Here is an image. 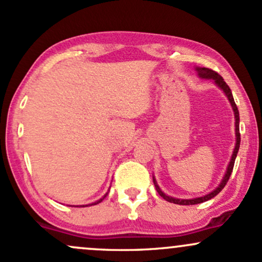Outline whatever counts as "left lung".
<instances>
[{
	"label": "left lung",
	"instance_id": "1",
	"mask_svg": "<svg viewBox=\"0 0 262 262\" xmlns=\"http://www.w3.org/2000/svg\"><path fill=\"white\" fill-rule=\"evenodd\" d=\"M198 75H200V77H202V79H212L214 80V82L217 83V85L221 87L222 90L225 92V95L228 96V100L230 101L231 103V107H233V111H234V114H235V132H236V144H235V149H234V152H233V156H231L230 159V162H229V166H228L227 169V173H225V176L223 177V180H222L221 185L218 186L217 188L214 189V191H212L210 193L206 194V196L203 197H198V198H192V200H177V198H172L170 196H166V194L164 193V192L161 191L160 188H159L158 183H156L155 179L152 180L154 181V185H155V188L156 191H158V193L160 194V196L164 198V200H166L167 202H171V203H175V204H182V206H189V204H198V203H202V202H206V201L210 200V198L215 197L219 192L222 191L225 187V185H227L228 180H229V177L231 175V172H233V167H234V162H235V158H236V154L237 151H239V146H240V132H239V111H237V107L235 104V102H234V98H233V95H231V91L229 89V86L225 83V81L223 80V77L221 76L218 73H215V71H213L212 69H207V68H197L196 69Z\"/></svg>",
	"mask_w": 262,
	"mask_h": 262
}]
</instances>
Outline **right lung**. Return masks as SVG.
Segmentation results:
<instances>
[{"label": "right lung", "instance_id": "right-lung-1", "mask_svg": "<svg viewBox=\"0 0 262 262\" xmlns=\"http://www.w3.org/2000/svg\"><path fill=\"white\" fill-rule=\"evenodd\" d=\"M106 196H107V193H106ZM106 196H104V197H106ZM103 197V198H104ZM103 198H101V200L100 201H97V202H95V203H93V204H97V203H100V202H102V200H103Z\"/></svg>", "mask_w": 262, "mask_h": 262}]
</instances>
